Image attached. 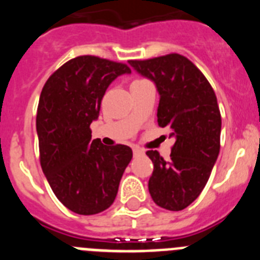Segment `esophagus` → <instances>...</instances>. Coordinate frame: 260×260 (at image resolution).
I'll list each match as a JSON object with an SVG mask.
<instances>
[{"label":"esophagus","mask_w":260,"mask_h":260,"mask_svg":"<svg viewBox=\"0 0 260 260\" xmlns=\"http://www.w3.org/2000/svg\"><path fill=\"white\" fill-rule=\"evenodd\" d=\"M133 153H134V156H141L143 155L144 151L142 150V148H139V147H135L134 150H133Z\"/></svg>","instance_id":"1"}]
</instances>
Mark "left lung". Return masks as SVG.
<instances>
[{"mask_svg": "<svg viewBox=\"0 0 260 260\" xmlns=\"http://www.w3.org/2000/svg\"><path fill=\"white\" fill-rule=\"evenodd\" d=\"M138 74L152 80L160 95L157 122L176 139L171 160L147 151L153 172L148 190L153 202L181 211L198 198L220 151L221 116L212 87L186 57L172 53L144 61H128Z\"/></svg>", "mask_w": 260, "mask_h": 260, "instance_id": "left-lung-1", "label": "left lung"}]
</instances>
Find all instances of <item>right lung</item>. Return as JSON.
<instances>
[{"instance_id": "obj_1", "label": "right lung", "mask_w": 260, "mask_h": 260, "mask_svg": "<svg viewBox=\"0 0 260 260\" xmlns=\"http://www.w3.org/2000/svg\"><path fill=\"white\" fill-rule=\"evenodd\" d=\"M125 63L79 56L56 70L43 87L36 116L41 169L66 208L95 215L112 206L133 151L91 141L103 96L117 77L130 74Z\"/></svg>"}]
</instances>
